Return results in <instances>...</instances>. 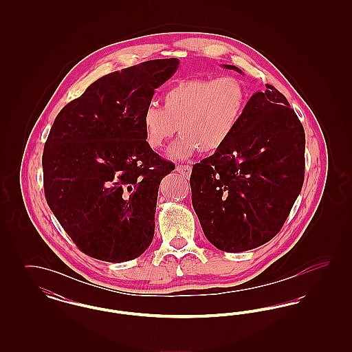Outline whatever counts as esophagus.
Listing matches in <instances>:
<instances>
[{
  "label": "esophagus",
  "mask_w": 352,
  "mask_h": 352,
  "mask_svg": "<svg viewBox=\"0 0 352 352\" xmlns=\"http://www.w3.org/2000/svg\"><path fill=\"white\" fill-rule=\"evenodd\" d=\"M175 170L184 177H190V174H191V166H188V165H178Z\"/></svg>",
  "instance_id": "34e87169"
}]
</instances>
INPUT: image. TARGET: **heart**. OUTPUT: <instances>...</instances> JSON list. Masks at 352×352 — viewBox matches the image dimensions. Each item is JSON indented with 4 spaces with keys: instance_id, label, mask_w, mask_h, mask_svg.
Listing matches in <instances>:
<instances>
[{
    "instance_id": "1",
    "label": "heart",
    "mask_w": 352,
    "mask_h": 352,
    "mask_svg": "<svg viewBox=\"0 0 352 352\" xmlns=\"http://www.w3.org/2000/svg\"><path fill=\"white\" fill-rule=\"evenodd\" d=\"M245 105L247 89L234 76L181 80L164 94V107L149 102L144 109L145 141L158 151L181 131L182 137L168 151L171 158L219 151L239 126Z\"/></svg>"
}]
</instances>
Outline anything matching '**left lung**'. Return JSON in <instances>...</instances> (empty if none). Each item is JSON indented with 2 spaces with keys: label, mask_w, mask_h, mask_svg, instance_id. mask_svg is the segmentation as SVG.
<instances>
[{
  "label": "left lung",
  "mask_w": 352,
  "mask_h": 352,
  "mask_svg": "<svg viewBox=\"0 0 352 352\" xmlns=\"http://www.w3.org/2000/svg\"><path fill=\"white\" fill-rule=\"evenodd\" d=\"M303 177L301 121L267 84L252 95L228 142L192 166L191 201L207 240L234 253L268 243L283 228Z\"/></svg>",
  "instance_id": "left-lung-1"
}]
</instances>
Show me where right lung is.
I'll return each instance as SVG.
<instances>
[{"label": "right lung", "instance_id": "right-lung-1", "mask_svg": "<svg viewBox=\"0 0 352 352\" xmlns=\"http://www.w3.org/2000/svg\"><path fill=\"white\" fill-rule=\"evenodd\" d=\"M177 58L108 74L58 113L42 155L52 214L80 251L102 261L141 256L154 236L162 178L174 164L145 141L142 113Z\"/></svg>", "mask_w": 352, "mask_h": 352}]
</instances>
